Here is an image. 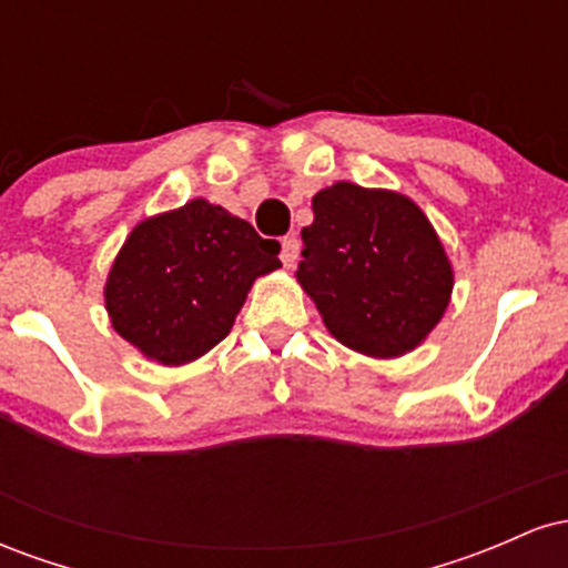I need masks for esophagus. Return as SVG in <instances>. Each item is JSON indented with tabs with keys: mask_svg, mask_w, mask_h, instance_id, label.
I'll return each mask as SVG.
<instances>
[{
	"mask_svg": "<svg viewBox=\"0 0 568 568\" xmlns=\"http://www.w3.org/2000/svg\"><path fill=\"white\" fill-rule=\"evenodd\" d=\"M298 251H302V245H298L296 237H285L283 240V251H280V262H283V266H296L298 262Z\"/></svg>",
	"mask_w": 568,
	"mask_h": 568,
	"instance_id": "esophagus-1",
	"label": "esophagus"
}]
</instances>
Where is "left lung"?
<instances>
[{
  "instance_id": "8db88e82",
  "label": "left lung",
  "mask_w": 568,
  "mask_h": 568,
  "mask_svg": "<svg viewBox=\"0 0 568 568\" xmlns=\"http://www.w3.org/2000/svg\"><path fill=\"white\" fill-rule=\"evenodd\" d=\"M298 283L338 342L374 357L414 349L452 296V264L425 213L382 189L334 184L312 200Z\"/></svg>"
}]
</instances>
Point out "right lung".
Masks as SVG:
<instances>
[{
  "label": "right lung",
  "instance_id": "add662e5",
  "mask_svg": "<svg viewBox=\"0 0 568 568\" xmlns=\"http://www.w3.org/2000/svg\"><path fill=\"white\" fill-rule=\"evenodd\" d=\"M277 253V240L205 200L143 221L109 272L114 331L162 366L194 361L230 334L253 280L280 266Z\"/></svg>",
  "mask_w": 568,
  "mask_h": 568
}]
</instances>
